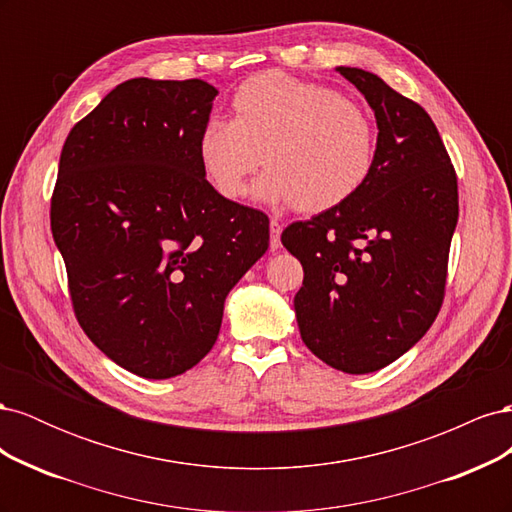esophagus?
<instances>
[{
  "instance_id": "obj_1",
  "label": "esophagus",
  "mask_w": 512,
  "mask_h": 512,
  "mask_svg": "<svg viewBox=\"0 0 512 512\" xmlns=\"http://www.w3.org/2000/svg\"><path fill=\"white\" fill-rule=\"evenodd\" d=\"M269 228H271V241H269V247H271V252H277V250H280V247H282V241H280V235H282V224L277 222V220H271Z\"/></svg>"
}]
</instances>
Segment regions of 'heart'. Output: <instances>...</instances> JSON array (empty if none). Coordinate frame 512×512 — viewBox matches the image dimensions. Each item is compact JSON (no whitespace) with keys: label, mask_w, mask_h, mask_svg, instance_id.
Masks as SVG:
<instances>
[{"label":"heart","mask_w":512,"mask_h":512,"mask_svg":"<svg viewBox=\"0 0 512 512\" xmlns=\"http://www.w3.org/2000/svg\"><path fill=\"white\" fill-rule=\"evenodd\" d=\"M232 111L198 132L200 166L224 198H241L265 160L271 168L254 185L262 203L322 213L348 203L374 170V119L331 87L262 72L239 85Z\"/></svg>","instance_id":"1"}]
</instances>
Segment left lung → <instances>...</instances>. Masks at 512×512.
Returning <instances> with one entry per match:
<instances>
[{"mask_svg": "<svg viewBox=\"0 0 512 512\" xmlns=\"http://www.w3.org/2000/svg\"><path fill=\"white\" fill-rule=\"evenodd\" d=\"M378 126L376 162L348 203L282 232L301 260L294 314L305 346L346 374L406 354L436 320L459 218L457 177L425 108L378 74L337 66Z\"/></svg>", "mask_w": 512, "mask_h": 512, "instance_id": "1", "label": "left lung"}]
</instances>
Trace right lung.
Instances as JSON below:
<instances>
[{
  "mask_svg": "<svg viewBox=\"0 0 512 512\" xmlns=\"http://www.w3.org/2000/svg\"><path fill=\"white\" fill-rule=\"evenodd\" d=\"M218 89L130 79L70 130L51 200L74 314L108 359L149 380L192 369L228 292L269 247V218L218 194L198 132Z\"/></svg>",
  "mask_w": 512,
  "mask_h": 512,
  "instance_id": "add662e5",
  "label": "right lung"
}]
</instances>
